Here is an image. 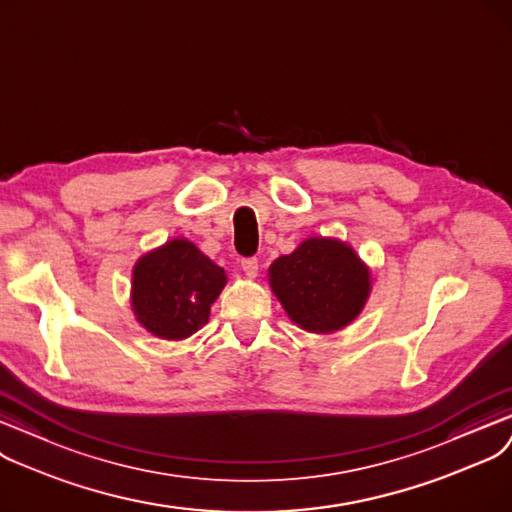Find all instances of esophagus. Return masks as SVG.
<instances>
[{
    "label": "esophagus",
    "instance_id": "obj_1",
    "mask_svg": "<svg viewBox=\"0 0 512 512\" xmlns=\"http://www.w3.org/2000/svg\"><path fill=\"white\" fill-rule=\"evenodd\" d=\"M241 269H243V273H246L248 277H256L258 275V260L254 256L243 258L241 260Z\"/></svg>",
    "mask_w": 512,
    "mask_h": 512
}]
</instances>
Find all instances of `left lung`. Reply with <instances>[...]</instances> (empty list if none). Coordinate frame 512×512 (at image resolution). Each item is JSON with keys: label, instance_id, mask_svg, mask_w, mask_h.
<instances>
[{"label": "left lung", "instance_id": "obj_1", "mask_svg": "<svg viewBox=\"0 0 512 512\" xmlns=\"http://www.w3.org/2000/svg\"><path fill=\"white\" fill-rule=\"evenodd\" d=\"M271 287L289 319L312 333L346 327L369 298V271L352 248L335 239L312 237L271 269Z\"/></svg>", "mask_w": 512, "mask_h": 512}]
</instances>
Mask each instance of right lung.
Returning a JSON list of instances; mask_svg holds the SVG:
<instances>
[{
  "mask_svg": "<svg viewBox=\"0 0 512 512\" xmlns=\"http://www.w3.org/2000/svg\"><path fill=\"white\" fill-rule=\"evenodd\" d=\"M227 277L191 241L173 239L143 256L133 271L137 321L162 339H183L208 323Z\"/></svg>",
  "mask_w": 512,
  "mask_h": 512,
  "instance_id": "add662e5",
  "label": "right lung"
}]
</instances>
